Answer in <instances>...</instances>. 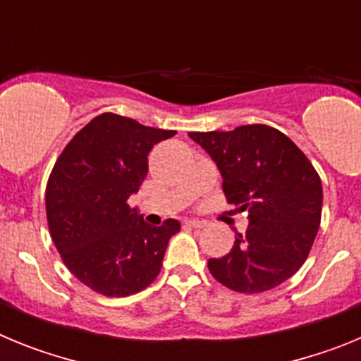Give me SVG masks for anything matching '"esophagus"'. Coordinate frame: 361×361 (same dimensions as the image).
Segmentation results:
<instances>
[{
  "mask_svg": "<svg viewBox=\"0 0 361 361\" xmlns=\"http://www.w3.org/2000/svg\"><path fill=\"white\" fill-rule=\"evenodd\" d=\"M184 226H186V228L200 229L206 226V222H202V220H197V219H191V220H184Z\"/></svg>",
  "mask_w": 361,
  "mask_h": 361,
  "instance_id": "34e87169",
  "label": "esophagus"
}]
</instances>
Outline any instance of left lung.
I'll list each match as a JSON object with an SVG mask.
<instances>
[{"label":"left lung","instance_id":"obj_1","mask_svg":"<svg viewBox=\"0 0 361 361\" xmlns=\"http://www.w3.org/2000/svg\"><path fill=\"white\" fill-rule=\"evenodd\" d=\"M190 137L215 161L228 202L250 219L228 255L209 258V273L250 295L291 279L311 251L324 200L320 177L304 152L266 124Z\"/></svg>","mask_w":361,"mask_h":361}]
</instances>
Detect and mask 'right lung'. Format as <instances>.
Returning <instances> with one entry per match:
<instances>
[{"label": "right lung", "mask_w": 361, "mask_h": 361, "mask_svg": "<svg viewBox=\"0 0 361 361\" xmlns=\"http://www.w3.org/2000/svg\"><path fill=\"white\" fill-rule=\"evenodd\" d=\"M175 133L101 114L54 164L44 197L50 237L70 273L101 295H133L161 273L180 224L175 219L157 228L146 224L128 199L148 173L153 145Z\"/></svg>", "instance_id": "right-lung-1"}]
</instances>
